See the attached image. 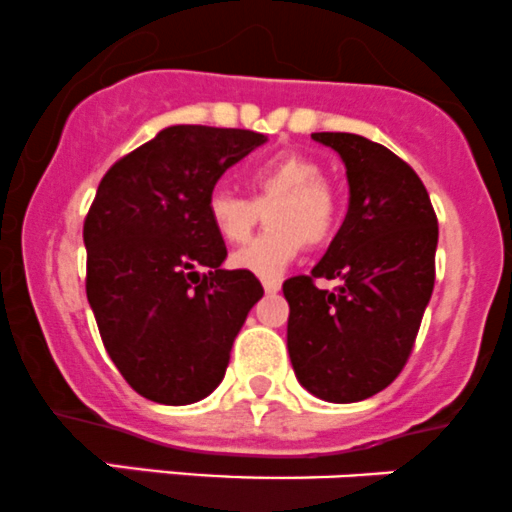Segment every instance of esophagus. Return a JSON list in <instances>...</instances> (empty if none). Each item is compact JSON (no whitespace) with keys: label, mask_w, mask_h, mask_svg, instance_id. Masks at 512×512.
Wrapping results in <instances>:
<instances>
[{"label":"esophagus","mask_w":512,"mask_h":512,"mask_svg":"<svg viewBox=\"0 0 512 512\" xmlns=\"http://www.w3.org/2000/svg\"><path fill=\"white\" fill-rule=\"evenodd\" d=\"M263 291L268 295H276L281 291V281H276V278H268V281H263Z\"/></svg>","instance_id":"obj_1"}]
</instances>
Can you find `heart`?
<instances>
[{"label":"heart","mask_w":512,"mask_h":512,"mask_svg":"<svg viewBox=\"0 0 512 512\" xmlns=\"http://www.w3.org/2000/svg\"><path fill=\"white\" fill-rule=\"evenodd\" d=\"M251 199L217 187L207 199V217L229 244H241L256 229L266 207L271 229L231 256V266L263 278H278L303 246H320L335 234L337 194L323 179V167L300 152L263 160L246 170Z\"/></svg>","instance_id":"b5f03b06"}]
</instances>
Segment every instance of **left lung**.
<instances>
[{
    "label": "left lung",
    "instance_id": "left-lung-1",
    "mask_svg": "<svg viewBox=\"0 0 512 512\" xmlns=\"http://www.w3.org/2000/svg\"><path fill=\"white\" fill-rule=\"evenodd\" d=\"M342 157L350 184L345 221L310 276L283 283L291 305L288 352L318 399L362 402L407 365L436 278L439 221L402 157L352 133H313ZM315 280H340L335 292Z\"/></svg>",
    "mask_w": 512,
    "mask_h": 512
}]
</instances>
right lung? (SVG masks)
Segmentation results:
<instances>
[{"mask_svg":"<svg viewBox=\"0 0 512 512\" xmlns=\"http://www.w3.org/2000/svg\"><path fill=\"white\" fill-rule=\"evenodd\" d=\"M266 140L254 130L172 125L100 179L83 224L86 295L110 360L150 402L209 397L261 300L254 273L221 268L226 246L207 199Z\"/></svg>","mask_w":512,"mask_h":512,"instance_id":"1","label":"right lung"}]
</instances>
